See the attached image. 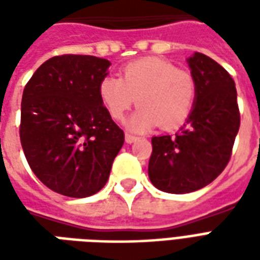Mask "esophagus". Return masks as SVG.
Segmentation results:
<instances>
[{"label":"esophagus","mask_w":260,"mask_h":260,"mask_svg":"<svg viewBox=\"0 0 260 260\" xmlns=\"http://www.w3.org/2000/svg\"><path fill=\"white\" fill-rule=\"evenodd\" d=\"M125 141L128 142V143H134V142L139 141V136H135V135H131V134H126V135H125Z\"/></svg>","instance_id":"1"}]
</instances>
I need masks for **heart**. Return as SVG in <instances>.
Masks as SVG:
<instances>
[{"instance_id": "b5f03b06", "label": "heart", "mask_w": 260, "mask_h": 260, "mask_svg": "<svg viewBox=\"0 0 260 260\" xmlns=\"http://www.w3.org/2000/svg\"><path fill=\"white\" fill-rule=\"evenodd\" d=\"M198 94L193 75L163 58H142L121 71V76H104L99 83L100 102L115 121H124L134 104L139 106L129 128L147 131L156 126L175 129L189 118Z\"/></svg>"}]
</instances>
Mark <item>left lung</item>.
Returning a JSON list of instances; mask_svg holds the SVG:
<instances>
[{"label": "left lung", "instance_id": "1", "mask_svg": "<svg viewBox=\"0 0 260 260\" xmlns=\"http://www.w3.org/2000/svg\"><path fill=\"white\" fill-rule=\"evenodd\" d=\"M198 94L189 118L175 136H153L149 178L160 191L188 193L223 173L240 129V108L231 75L214 59H188Z\"/></svg>", "mask_w": 260, "mask_h": 260}]
</instances>
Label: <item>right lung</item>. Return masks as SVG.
Segmentation results:
<instances>
[{
	"mask_svg": "<svg viewBox=\"0 0 260 260\" xmlns=\"http://www.w3.org/2000/svg\"><path fill=\"white\" fill-rule=\"evenodd\" d=\"M108 67L110 61L93 55H55L23 89L22 149L35 175L57 193L94 195L124 145V131L99 97Z\"/></svg>",
	"mask_w": 260,
	"mask_h": 260,
	"instance_id": "1",
	"label": "right lung"
}]
</instances>
